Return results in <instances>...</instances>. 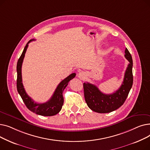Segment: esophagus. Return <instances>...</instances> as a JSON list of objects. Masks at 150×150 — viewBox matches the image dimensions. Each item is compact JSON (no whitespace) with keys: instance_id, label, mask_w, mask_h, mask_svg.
<instances>
[{"instance_id":"esophagus-1","label":"esophagus","mask_w":150,"mask_h":150,"mask_svg":"<svg viewBox=\"0 0 150 150\" xmlns=\"http://www.w3.org/2000/svg\"><path fill=\"white\" fill-rule=\"evenodd\" d=\"M78 78H80V79L83 80L85 79L86 77V74L84 72H80L79 74H78Z\"/></svg>"}]
</instances>
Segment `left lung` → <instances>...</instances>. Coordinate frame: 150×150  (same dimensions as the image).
Returning <instances> with one entry per match:
<instances>
[{"label":"left lung","instance_id":"8db88e82","mask_svg":"<svg viewBox=\"0 0 150 150\" xmlns=\"http://www.w3.org/2000/svg\"><path fill=\"white\" fill-rule=\"evenodd\" d=\"M125 57L129 64L125 71L123 81L119 89L111 94L102 93L96 86L84 83V94L86 103L93 111L98 113H108L119 108L127 99L133 83L132 59L126 48Z\"/></svg>","mask_w":150,"mask_h":150}]
</instances>
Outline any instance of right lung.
<instances>
[{"instance_id":"right-lung-1","label":"right lung","mask_w":150,"mask_h":150,"mask_svg":"<svg viewBox=\"0 0 150 150\" xmlns=\"http://www.w3.org/2000/svg\"><path fill=\"white\" fill-rule=\"evenodd\" d=\"M32 41H35V39H31L26 44L23 49L22 54L19 58L17 63V89L21 96L23 101L27 108L34 113L42 116H52L57 114L62 108L64 103V98H63L62 92L64 91L68 83L75 76L76 74L73 73L69 75L64 80H63L58 84L56 90L54 91L52 97L50 99L44 103H37L30 97L26 93L22 84V64L25 54L28 48V44Z\"/></svg>"}]
</instances>
